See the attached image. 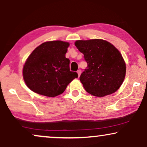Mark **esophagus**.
I'll list each match as a JSON object with an SVG mask.
<instances>
[{"instance_id":"esophagus-1","label":"esophagus","mask_w":147,"mask_h":147,"mask_svg":"<svg viewBox=\"0 0 147 147\" xmlns=\"http://www.w3.org/2000/svg\"><path fill=\"white\" fill-rule=\"evenodd\" d=\"M77 73L78 74V77H80V74H81V71H80V70H78V71H77Z\"/></svg>"}]
</instances>
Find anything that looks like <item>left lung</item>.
<instances>
[{"mask_svg":"<svg viewBox=\"0 0 147 147\" xmlns=\"http://www.w3.org/2000/svg\"><path fill=\"white\" fill-rule=\"evenodd\" d=\"M75 45L88 63L80 77L86 92L103 97L117 91L126 75V63L120 51L103 39L78 40Z\"/></svg>","mask_w":147,"mask_h":147,"instance_id":"left-lung-1","label":"left lung"}]
</instances>
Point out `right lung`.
Instances as JSON below:
<instances>
[{"mask_svg":"<svg viewBox=\"0 0 147 147\" xmlns=\"http://www.w3.org/2000/svg\"><path fill=\"white\" fill-rule=\"evenodd\" d=\"M69 45L65 41H47L33 50L23 69L24 81L30 90L40 95L55 97L78 78L76 72L70 71L69 59L65 57Z\"/></svg>","mask_w":147,"mask_h":147,"instance_id":"add662e5","label":"right lung"}]
</instances>
